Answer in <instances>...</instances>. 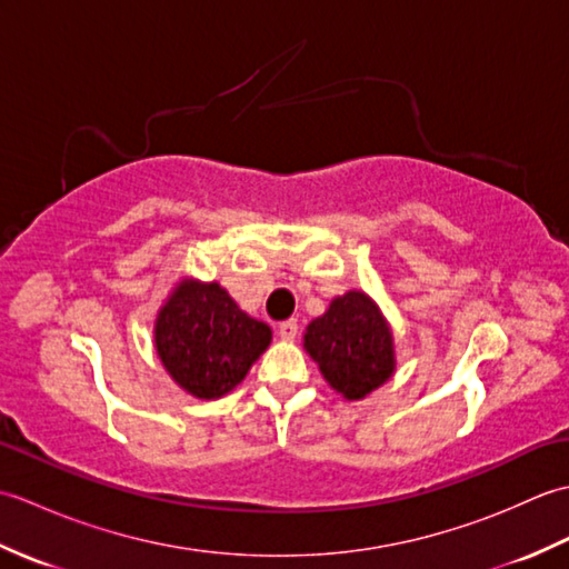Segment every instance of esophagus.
Instances as JSON below:
<instances>
[{
    "label": "esophagus",
    "instance_id": "esophagus-1",
    "mask_svg": "<svg viewBox=\"0 0 569 569\" xmlns=\"http://www.w3.org/2000/svg\"><path fill=\"white\" fill-rule=\"evenodd\" d=\"M296 335H298V320H283L278 325V337H281V340L291 342L296 340Z\"/></svg>",
    "mask_w": 569,
    "mask_h": 569
}]
</instances>
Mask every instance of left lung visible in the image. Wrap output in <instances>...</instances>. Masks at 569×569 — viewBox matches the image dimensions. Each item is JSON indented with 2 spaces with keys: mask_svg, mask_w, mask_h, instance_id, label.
I'll use <instances>...</instances> for the list:
<instances>
[{
  "mask_svg": "<svg viewBox=\"0 0 569 569\" xmlns=\"http://www.w3.org/2000/svg\"><path fill=\"white\" fill-rule=\"evenodd\" d=\"M303 349L330 389L361 401L396 373L393 330L379 303L365 291H347L303 332Z\"/></svg>",
  "mask_w": 569,
  "mask_h": 569,
  "instance_id": "8db88e82",
  "label": "left lung"
}]
</instances>
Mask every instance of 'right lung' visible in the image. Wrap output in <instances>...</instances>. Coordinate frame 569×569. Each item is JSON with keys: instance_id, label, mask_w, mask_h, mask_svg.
I'll return each mask as SVG.
<instances>
[{"instance_id": "add662e5", "label": "right lung", "mask_w": 569, "mask_h": 569, "mask_svg": "<svg viewBox=\"0 0 569 569\" xmlns=\"http://www.w3.org/2000/svg\"><path fill=\"white\" fill-rule=\"evenodd\" d=\"M271 337L269 325L247 316L220 283L192 276L178 278L153 322L168 377L202 401L234 391Z\"/></svg>"}]
</instances>
